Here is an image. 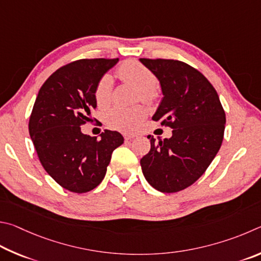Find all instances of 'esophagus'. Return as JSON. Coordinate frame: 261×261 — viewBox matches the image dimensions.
Segmentation results:
<instances>
[{"mask_svg": "<svg viewBox=\"0 0 261 261\" xmlns=\"http://www.w3.org/2000/svg\"><path fill=\"white\" fill-rule=\"evenodd\" d=\"M123 138H125L126 141H129L132 139H134L135 135H133V134H123Z\"/></svg>", "mask_w": 261, "mask_h": 261, "instance_id": "1", "label": "esophagus"}]
</instances>
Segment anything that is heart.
<instances>
[{
	"instance_id": "heart-1",
	"label": "heart",
	"mask_w": 261,
	"mask_h": 261,
	"mask_svg": "<svg viewBox=\"0 0 261 261\" xmlns=\"http://www.w3.org/2000/svg\"><path fill=\"white\" fill-rule=\"evenodd\" d=\"M118 76L122 81L133 85L141 90V98L152 102L156 97L153 88L157 85V79L147 66L138 61L123 62L118 68ZM113 81L110 74H104L98 80L95 88V99L99 107H107L112 98ZM145 117V110L142 107H114L104 114L108 126L118 130L129 132L138 127L141 120Z\"/></svg>"
}]
</instances>
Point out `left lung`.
Returning a JSON list of instances; mask_svg holds the SVG:
<instances>
[{
  "mask_svg": "<svg viewBox=\"0 0 261 261\" xmlns=\"http://www.w3.org/2000/svg\"><path fill=\"white\" fill-rule=\"evenodd\" d=\"M161 84L163 99L152 120L173 128L141 159L143 175L161 193L188 188L204 174L223 140L226 114L214 87L202 73L174 59L140 58Z\"/></svg>",
  "mask_w": 261,
  "mask_h": 261,
  "instance_id": "obj_1",
  "label": "left lung"
}]
</instances>
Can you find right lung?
Instances as JSON below:
<instances>
[{"instance_id": "add662e5", "label": "right lung", "mask_w": 261, "mask_h": 261, "mask_svg": "<svg viewBox=\"0 0 261 261\" xmlns=\"http://www.w3.org/2000/svg\"><path fill=\"white\" fill-rule=\"evenodd\" d=\"M119 59H80L54 72L39 90L29 130L45 172L72 193L84 194L104 179L113 150L123 143L116 130L100 139L81 132L96 109L98 80Z\"/></svg>"}]
</instances>
